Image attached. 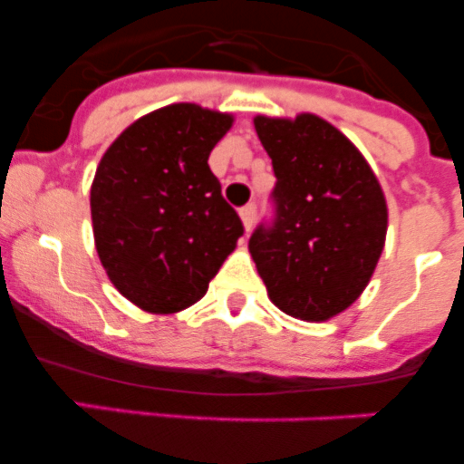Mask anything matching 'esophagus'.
Here are the masks:
<instances>
[{
  "instance_id": "esophagus-1",
  "label": "esophagus",
  "mask_w": 464,
  "mask_h": 464,
  "mask_svg": "<svg viewBox=\"0 0 464 464\" xmlns=\"http://www.w3.org/2000/svg\"><path fill=\"white\" fill-rule=\"evenodd\" d=\"M256 213H257L256 204H246V207L241 208V211H239V216H241V223H244L246 232H248V229L253 227V223H256Z\"/></svg>"
}]
</instances>
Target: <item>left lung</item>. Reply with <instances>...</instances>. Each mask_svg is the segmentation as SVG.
<instances>
[{
    "mask_svg": "<svg viewBox=\"0 0 464 464\" xmlns=\"http://www.w3.org/2000/svg\"><path fill=\"white\" fill-rule=\"evenodd\" d=\"M272 158V225H257L248 251L283 314L321 323L367 288L388 229L383 190L367 160L314 113L257 116Z\"/></svg>",
    "mask_w": 464,
    "mask_h": 464,
    "instance_id": "left-lung-1",
    "label": "left lung"
}]
</instances>
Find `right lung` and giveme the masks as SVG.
<instances>
[{"label":"right lung","mask_w":464,"mask_h":464,"mask_svg":"<svg viewBox=\"0 0 464 464\" xmlns=\"http://www.w3.org/2000/svg\"><path fill=\"white\" fill-rule=\"evenodd\" d=\"M232 121L197 104H169L127 127L94 171L97 256L139 309L176 314L199 302L244 235L208 169Z\"/></svg>","instance_id":"obj_1"}]
</instances>
